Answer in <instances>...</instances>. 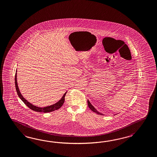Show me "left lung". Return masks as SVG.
<instances>
[{
  "label": "left lung",
  "mask_w": 157,
  "mask_h": 157,
  "mask_svg": "<svg viewBox=\"0 0 157 157\" xmlns=\"http://www.w3.org/2000/svg\"><path fill=\"white\" fill-rule=\"evenodd\" d=\"M88 106H89V109H91L92 111L94 112V113H97V114H98V115H104L103 113H99V112H98V111L97 109H95L94 107V106H93V105H91V103L89 102V100H88Z\"/></svg>",
  "instance_id": "left-lung-1"
}]
</instances>
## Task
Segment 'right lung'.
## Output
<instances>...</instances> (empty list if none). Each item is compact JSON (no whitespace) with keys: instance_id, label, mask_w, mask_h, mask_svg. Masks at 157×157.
Segmentation results:
<instances>
[{"instance_id":"obj_1","label":"right lung","mask_w":157,"mask_h":157,"mask_svg":"<svg viewBox=\"0 0 157 157\" xmlns=\"http://www.w3.org/2000/svg\"><path fill=\"white\" fill-rule=\"evenodd\" d=\"M15 86H16V89L17 93L18 94L19 98L21 99L22 101V102H24L26 106H28L29 109H32L34 111L36 112H40V113H50L54 111L55 110H57L59 109H60L62 106H63L64 100H65V96H66V93L64 94L63 96L62 97V98L60 99L58 102L55 103V104L52 105L50 106H46V107H37V106L33 105L32 103H30V102H28L25 98H24V97L21 95V93H20L19 88H18V85H17V70L16 71V74H15Z\"/></svg>"}]
</instances>
